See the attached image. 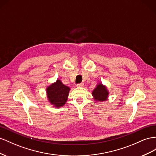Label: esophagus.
<instances>
[{"label":"esophagus","mask_w":156,"mask_h":156,"mask_svg":"<svg viewBox=\"0 0 156 156\" xmlns=\"http://www.w3.org/2000/svg\"><path fill=\"white\" fill-rule=\"evenodd\" d=\"M83 86H84V83H80L78 84L77 87H83Z\"/></svg>","instance_id":"1"}]
</instances>
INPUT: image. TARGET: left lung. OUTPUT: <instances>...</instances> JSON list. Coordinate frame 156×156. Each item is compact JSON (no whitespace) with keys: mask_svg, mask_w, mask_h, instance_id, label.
Returning <instances> with one entry per match:
<instances>
[{"mask_svg":"<svg viewBox=\"0 0 156 156\" xmlns=\"http://www.w3.org/2000/svg\"><path fill=\"white\" fill-rule=\"evenodd\" d=\"M110 92L107 87L101 82L97 83L95 88L92 92V96L96 102H103L107 101Z\"/></svg>","mask_w":156,"mask_h":156,"instance_id":"obj_1","label":"left lung"}]
</instances>
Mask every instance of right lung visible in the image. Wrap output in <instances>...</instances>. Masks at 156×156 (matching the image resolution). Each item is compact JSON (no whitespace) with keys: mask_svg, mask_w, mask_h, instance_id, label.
I'll return each mask as SVG.
<instances>
[{"mask_svg":"<svg viewBox=\"0 0 156 156\" xmlns=\"http://www.w3.org/2000/svg\"><path fill=\"white\" fill-rule=\"evenodd\" d=\"M70 88L62 83L59 79L46 87L48 101L53 107L60 108L64 106L68 99Z\"/></svg>","mask_w":156,"mask_h":156,"instance_id":"obj_1","label":"right lung"}]
</instances>
